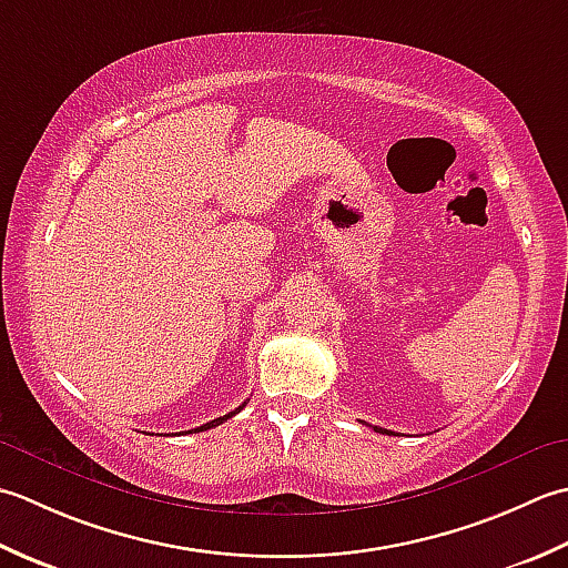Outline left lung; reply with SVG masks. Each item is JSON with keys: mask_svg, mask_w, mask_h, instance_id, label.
Instances as JSON below:
<instances>
[{"mask_svg": "<svg viewBox=\"0 0 568 568\" xmlns=\"http://www.w3.org/2000/svg\"><path fill=\"white\" fill-rule=\"evenodd\" d=\"M373 429L377 432V434H395V432H387V429H379V426H373Z\"/></svg>", "mask_w": 568, "mask_h": 568, "instance_id": "8db88e82", "label": "left lung"}]
</instances>
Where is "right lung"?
I'll return each instance as SVG.
<instances>
[{"label":"right lung","instance_id":"1","mask_svg":"<svg viewBox=\"0 0 568 568\" xmlns=\"http://www.w3.org/2000/svg\"><path fill=\"white\" fill-rule=\"evenodd\" d=\"M242 407H245V404H242ZM242 407H237L235 412H230V414H225V416H217V419H213V422H207V424H203V426H199V429H193V432H207V429H213V426H217V424H223V422H227L230 416H235Z\"/></svg>","mask_w":568,"mask_h":568}]
</instances>
